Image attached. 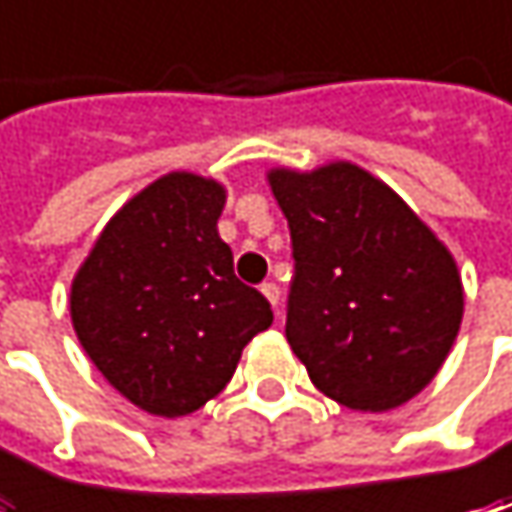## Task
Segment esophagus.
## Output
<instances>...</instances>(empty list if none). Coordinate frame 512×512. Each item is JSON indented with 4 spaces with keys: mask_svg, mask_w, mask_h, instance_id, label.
Wrapping results in <instances>:
<instances>
[{
    "mask_svg": "<svg viewBox=\"0 0 512 512\" xmlns=\"http://www.w3.org/2000/svg\"><path fill=\"white\" fill-rule=\"evenodd\" d=\"M262 293H265L267 302L273 305V310H279V296H282L279 285H276V282H265V285H262Z\"/></svg>",
    "mask_w": 512,
    "mask_h": 512,
    "instance_id": "esophagus-1",
    "label": "esophagus"
}]
</instances>
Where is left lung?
I'll list each match as a JSON object with an SVG mask.
<instances>
[{"label": "left lung", "mask_w": 512, "mask_h": 512, "mask_svg": "<svg viewBox=\"0 0 512 512\" xmlns=\"http://www.w3.org/2000/svg\"><path fill=\"white\" fill-rule=\"evenodd\" d=\"M267 179L293 247L285 336L310 382L362 413L413 399L462 325L453 256L390 187L350 162Z\"/></svg>", "instance_id": "left-lung-1"}]
</instances>
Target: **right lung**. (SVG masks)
Segmentation results:
<instances>
[{
  "mask_svg": "<svg viewBox=\"0 0 512 512\" xmlns=\"http://www.w3.org/2000/svg\"><path fill=\"white\" fill-rule=\"evenodd\" d=\"M222 207L213 179H156L110 219L70 287L90 362L153 416H185L222 393L245 344L273 325L270 302L233 273Z\"/></svg>",
  "mask_w": 512,
  "mask_h": 512,
  "instance_id": "obj_1",
  "label": "right lung"
}]
</instances>
